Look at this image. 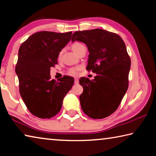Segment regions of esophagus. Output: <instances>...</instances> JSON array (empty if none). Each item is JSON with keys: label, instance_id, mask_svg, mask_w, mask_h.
<instances>
[{"label": "esophagus", "instance_id": "esophagus-1", "mask_svg": "<svg viewBox=\"0 0 156 156\" xmlns=\"http://www.w3.org/2000/svg\"><path fill=\"white\" fill-rule=\"evenodd\" d=\"M74 83H75L76 84H77L79 83V80H78V78H75V79H74Z\"/></svg>", "mask_w": 156, "mask_h": 156}]
</instances>
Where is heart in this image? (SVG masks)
<instances>
[{
	"mask_svg": "<svg viewBox=\"0 0 156 156\" xmlns=\"http://www.w3.org/2000/svg\"><path fill=\"white\" fill-rule=\"evenodd\" d=\"M83 44H82L80 43H78V42H76V43H73L72 45V48L73 51H74L76 54H77V52L78 51V50L80 49L81 47H83ZM61 55V52L60 53V56ZM82 69L81 66H78V67H74L72 68H70L69 69V73L72 74L73 76H77L79 73V71H80Z\"/></svg>",
	"mask_w": 156,
	"mask_h": 156,
	"instance_id": "heart-1",
	"label": "heart"
}]
</instances>
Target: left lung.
<instances>
[{"label":"left lung","mask_w":156,"mask_h":156,"mask_svg":"<svg viewBox=\"0 0 156 156\" xmlns=\"http://www.w3.org/2000/svg\"><path fill=\"white\" fill-rule=\"evenodd\" d=\"M83 42L89 54L87 70L97 73L94 80L83 77L79 83L83 112L93 119H102L115 112L129 87L131 67L125 42L117 34L101 29L78 31L72 41Z\"/></svg>","instance_id":"obj_1"}]
</instances>
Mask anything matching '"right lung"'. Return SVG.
Returning a JSON list of instances; mask_svg holds the SVG:
<instances>
[{
	"mask_svg": "<svg viewBox=\"0 0 156 156\" xmlns=\"http://www.w3.org/2000/svg\"><path fill=\"white\" fill-rule=\"evenodd\" d=\"M72 34L39 31L23 42L18 50L15 71L19 92L28 110L36 117L56 115L74 83L70 76H64L56 82L50 76V68L58 64L59 53L70 41Z\"/></svg>",
	"mask_w": 156,
	"mask_h": 156,
	"instance_id": "1",
	"label": "right lung"
}]
</instances>
